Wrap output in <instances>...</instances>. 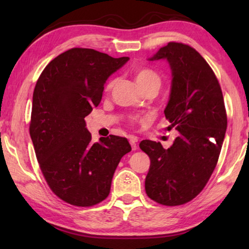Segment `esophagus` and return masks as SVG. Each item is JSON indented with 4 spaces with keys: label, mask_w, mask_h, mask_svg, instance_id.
Returning a JSON list of instances; mask_svg holds the SVG:
<instances>
[{
    "label": "esophagus",
    "mask_w": 249,
    "mask_h": 249,
    "mask_svg": "<svg viewBox=\"0 0 249 249\" xmlns=\"http://www.w3.org/2000/svg\"><path fill=\"white\" fill-rule=\"evenodd\" d=\"M129 144L132 146V149L133 150H136L138 148V144H137V138L135 137H130L129 140Z\"/></svg>",
    "instance_id": "1"
}]
</instances>
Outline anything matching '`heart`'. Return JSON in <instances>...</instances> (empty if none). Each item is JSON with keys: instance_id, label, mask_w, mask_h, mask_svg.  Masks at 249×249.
Listing matches in <instances>:
<instances>
[{"instance_id": "heart-1", "label": "heart", "mask_w": 249, "mask_h": 249, "mask_svg": "<svg viewBox=\"0 0 249 249\" xmlns=\"http://www.w3.org/2000/svg\"><path fill=\"white\" fill-rule=\"evenodd\" d=\"M135 80H136V83L138 84V87H140L141 89L149 86H155L159 89L160 83H161V80H160L159 75L156 73L154 70L148 68H141L136 70V72H135ZM113 86H114V81L108 82L107 90H111Z\"/></svg>"}]
</instances>
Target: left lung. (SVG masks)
I'll return each instance as SVG.
<instances>
[{"instance_id": "left-lung-1", "label": "left lung", "mask_w": 249, "mask_h": 249, "mask_svg": "<svg viewBox=\"0 0 249 249\" xmlns=\"http://www.w3.org/2000/svg\"><path fill=\"white\" fill-rule=\"evenodd\" d=\"M161 59L169 64L172 77L165 116L179 136L168 149L149 140L140 147L150 158L147 196L175 206L195 199L208 183L221 153L227 117L220 83L196 49L169 43L148 60Z\"/></svg>"}]
</instances>
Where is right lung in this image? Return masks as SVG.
Wrapping results in <instances>:
<instances>
[{
	"label": "right lung",
	"instance_id": "1",
	"mask_svg": "<svg viewBox=\"0 0 249 249\" xmlns=\"http://www.w3.org/2000/svg\"><path fill=\"white\" fill-rule=\"evenodd\" d=\"M128 57L72 48L46 66L33 94L29 134L52 191L77 206L107 199L117 165L132 150L125 137L91 142L84 117L102 99L104 84Z\"/></svg>",
	"mask_w": 249,
	"mask_h": 249
}]
</instances>
